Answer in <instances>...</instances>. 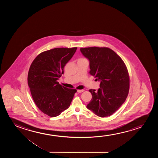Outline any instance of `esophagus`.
I'll list each match as a JSON object with an SVG mask.
<instances>
[{
    "label": "esophagus",
    "instance_id": "34e87169",
    "mask_svg": "<svg viewBox=\"0 0 158 158\" xmlns=\"http://www.w3.org/2000/svg\"><path fill=\"white\" fill-rule=\"evenodd\" d=\"M82 92H84L83 89H78L77 90V92L78 93H82Z\"/></svg>",
    "mask_w": 158,
    "mask_h": 158
}]
</instances>
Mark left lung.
Here are the masks:
<instances>
[{"instance_id": "obj_1", "label": "left lung", "mask_w": 158, "mask_h": 158, "mask_svg": "<svg viewBox=\"0 0 158 158\" xmlns=\"http://www.w3.org/2000/svg\"><path fill=\"white\" fill-rule=\"evenodd\" d=\"M80 51L89 60V74L100 81L97 92L89 90L92 98L87 107L99 117L110 116L127 97L130 89L127 68L120 56L110 48H81Z\"/></svg>"}]
</instances>
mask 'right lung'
I'll return each mask as SVG.
<instances>
[{"label": "right lung", "mask_w": 158, "mask_h": 158, "mask_svg": "<svg viewBox=\"0 0 158 158\" xmlns=\"http://www.w3.org/2000/svg\"><path fill=\"white\" fill-rule=\"evenodd\" d=\"M77 47L54 48L41 52L33 61L27 81L38 108L49 117L58 116L69 107L76 89H68L57 81Z\"/></svg>", "instance_id": "add662e5"}]
</instances>
